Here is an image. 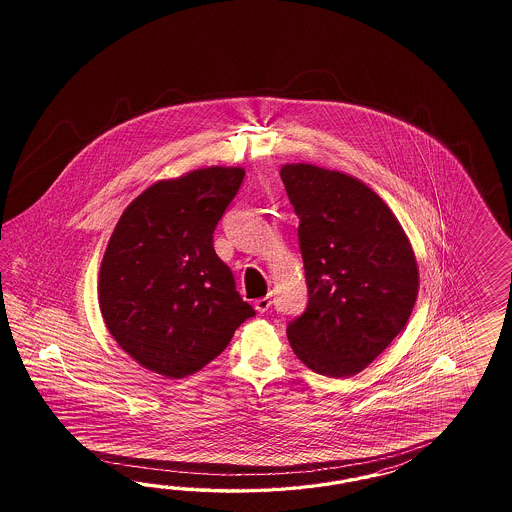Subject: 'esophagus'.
Listing matches in <instances>:
<instances>
[{"label":"esophagus","instance_id":"34e87169","mask_svg":"<svg viewBox=\"0 0 512 512\" xmlns=\"http://www.w3.org/2000/svg\"><path fill=\"white\" fill-rule=\"evenodd\" d=\"M270 306H272L270 296H263V298L255 300V310L259 311V313H266V311L270 310Z\"/></svg>","mask_w":512,"mask_h":512}]
</instances>
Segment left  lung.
<instances>
[{
  "mask_svg": "<svg viewBox=\"0 0 512 512\" xmlns=\"http://www.w3.org/2000/svg\"><path fill=\"white\" fill-rule=\"evenodd\" d=\"M279 174L300 219L310 293L287 338L313 372L357 375L405 328L419 295L415 253L387 204L357 178L308 163Z\"/></svg>",
  "mask_w": 512,
  "mask_h": 512,
  "instance_id": "left-lung-1",
  "label": "left lung"
}]
</instances>
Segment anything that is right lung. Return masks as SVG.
<instances>
[{
    "mask_svg": "<svg viewBox=\"0 0 512 512\" xmlns=\"http://www.w3.org/2000/svg\"><path fill=\"white\" fill-rule=\"evenodd\" d=\"M244 174L208 167L161 180L114 227L99 270V308L112 338L150 372L169 379L199 372L255 315L214 249L216 225Z\"/></svg>",
    "mask_w": 512,
    "mask_h": 512,
    "instance_id": "1",
    "label": "right lung"
}]
</instances>
